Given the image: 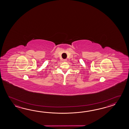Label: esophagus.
Listing matches in <instances>:
<instances>
[{
	"instance_id": "obj_1",
	"label": "esophagus",
	"mask_w": 129,
	"mask_h": 129,
	"mask_svg": "<svg viewBox=\"0 0 129 129\" xmlns=\"http://www.w3.org/2000/svg\"><path fill=\"white\" fill-rule=\"evenodd\" d=\"M63 61H67V59H63Z\"/></svg>"
}]
</instances>
